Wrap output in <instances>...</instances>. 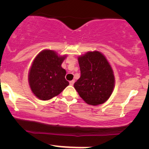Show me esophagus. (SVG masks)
Here are the masks:
<instances>
[{
  "label": "esophagus",
  "instance_id": "34e87169",
  "mask_svg": "<svg viewBox=\"0 0 149 149\" xmlns=\"http://www.w3.org/2000/svg\"><path fill=\"white\" fill-rule=\"evenodd\" d=\"M74 83H75V80H72V81H70V82H69L70 85H71V86H73V84H74Z\"/></svg>",
  "mask_w": 149,
  "mask_h": 149
}]
</instances>
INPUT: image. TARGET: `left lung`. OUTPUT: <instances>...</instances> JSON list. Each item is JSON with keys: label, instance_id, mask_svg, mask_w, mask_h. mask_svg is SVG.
<instances>
[{"label": "left lung", "instance_id": "8db88e82", "mask_svg": "<svg viewBox=\"0 0 149 149\" xmlns=\"http://www.w3.org/2000/svg\"><path fill=\"white\" fill-rule=\"evenodd\" d=\"M81 77L75 89L86 102L99 105L107 101L115 86L113 71L106 58L98 51L88 52L79 57Z\"/></svg>", "mask_w": 149, "mask_h": 149}]
</instances>
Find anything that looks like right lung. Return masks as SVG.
I'll return each instance as SVG.
<instances>
[{
  "instance_id": "obj_1",
  "label": "right lung",
  "mask_w": 149,
  "mask_h": 149,
  "mask_svg": "<svg viewBox=\"0 0 149 149\" xmlns=\"http://www.w3.org/2000/svg\"><path fill=\"white\" fill-rule=\"evenodd\" d=\"M65 56H58L53 50L42 51L33 61L29 74V84L34 95L49 100L58 95L69 85L66 71L61 67Z\"/></svg>"
}]
</instances>
